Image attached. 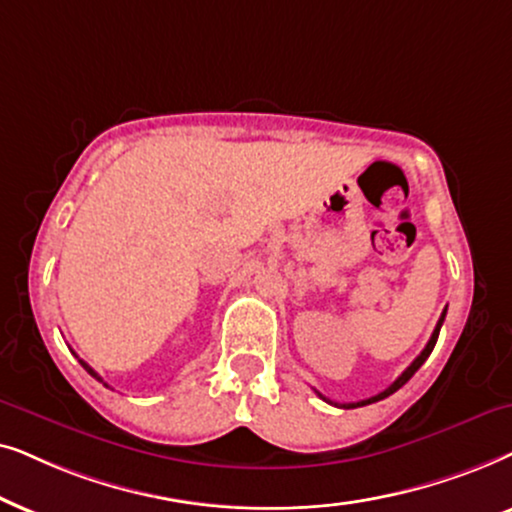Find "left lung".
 <instances>
[{"instance_id": "obj_1", "label": "left lung", "mask_w": 512, "mask_h": 512, "mask_svg": "<svg viewBox=\"0 0 512 512\" xmlns=\"http://www.w3.org/2000/svg\"><path fill=\"white\" fill-rule=\"evenodd\" d=\"M445 313H447V309L442 311V316H440V320H438V325H435V330H433V335H431V339H428V344H426V349L419 353L417 356V360H414V363L407 367V370L400 374L398 379L393 381L391 386L386 388V391H381V393H377V395H372V398H367V400H360V403H346V405H342V407H346V410H353V407H363V405H370V403H377V400H384V398H388V395L391 393H395L398 391V388H403L407 381H410L412 377H414V372L419 370L421 365L426 363V358L431 356V351H433V346H435V342H438V335H440V327H442V320H445ZM320 395V393H318ZM320 398H323V395H320ZM323 400H327V398H323ZM327 403H330V400H327ZM332 405H337V403H332ZM339 407V405H337Z\"/></svg>"}]
</instances>
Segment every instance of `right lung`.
Listing matches in <instances>:
<instances>
[{"mask_svg": "<svg viewBox=\"0 0 512 512\" xmlns=\"http://www.w3.org/2000/svg\"><path fill=\"white\" fill-rule=\"evenodd\" d=\"M79 363H81V365H84V367H86V372H88V374H91V377H95V379H98V381H102V379H100V377H98V372H95V370H93V367H88V365H86V363H84V360H79ZM105 386H107V384H105Z\"/></svg>", "mask_w": 512, "mask_h": 512, "instance_id": "obj_1", "label": "right lung"}]
</instances>
